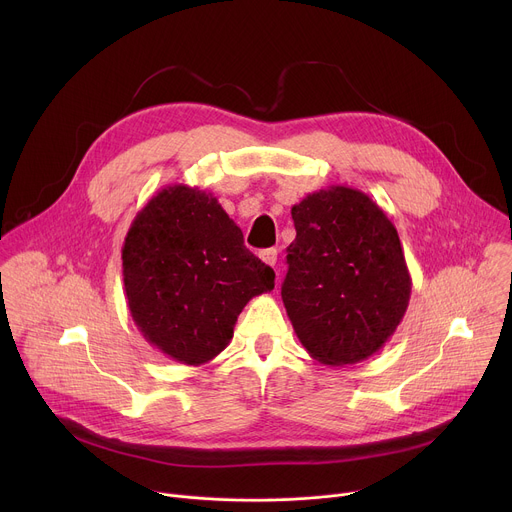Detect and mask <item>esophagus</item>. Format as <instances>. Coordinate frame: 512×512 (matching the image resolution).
Instances as JSON below:
<instances>
[{
  "mask_svg": "<svg viewBox=\"0 0 512 512\" xmlns=\"http://www.w3.org/2000/svg\"><path fill=\"white\" fill-rule=\"evenodd\" d=\"M259 257H261L263 263L275 267V263H277V249H263V251L259 253Z\"/></svg>",
  "mask_w": 512,
  "mask_h": 512,
  "instance_id": "esophagus-1",
  "label": "esophagus"
}]
</instances>
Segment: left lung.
<instances>
[{
	"label": "left lung",
	"instance_id": "8db88e82",
	"mask_svg": "<svg viewBox=\"0 0 512 512\" xmlns=\"http://www.w3.org/2000/svg\"><path fill=\"white\" fill-rule=\"evenodd\" d=\"M291 218L281 300L296 336L330 367L367 360L395 334L411 298L395 225L369 194L340 184L308 194Z\"/></svg>",
	"mask_w": 512,
	"mask_h": 512
}]
</instances>
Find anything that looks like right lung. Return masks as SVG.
Masks as SVG:
<instances>
[{"instance_id": "obj_1", "label": "right lung", "mask_w": 512, "mask_h": 512, "mask_svg": "<svg viewBox=\"0 0 512 512\" xmlns=\"http://www.w3.org/2000/svg\"><path fill=\"white\" fill-rule=\"evenodd\" d=\"M121 259L137 330L188 367L221 354L247 302L275 287L218 200L188 184L162 188L135 214Z\"/></svg>"}]
</instances>
